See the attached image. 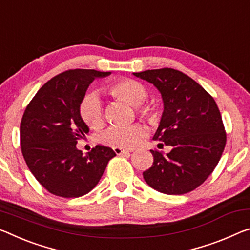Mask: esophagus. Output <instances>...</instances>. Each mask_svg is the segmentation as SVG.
Wrapping results in <instances>:
<instances>
[{
    "label": "esophagus",
    "mask_w": 250,
    "mask_h": 250,
    "mask_svg": "<svg viewBox=\"0 0 250 250\" xmlns=\"http://www.w3.org/2000/svg\"><path fill=\"white\" fill-rule=\"evenodd\" d=\"M113 150H114V152H116L117 154H130V152H131V150H125V149L117 148V146H114Z\"/></svg>",
    "instance_id": "esophagus-1"
}]
</instances>
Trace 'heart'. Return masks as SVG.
<instances>
[{
    "label": "heart",
    "mask_w": 250,
    "mask_h": 250,
    "mask_svg": "<svg viewBox=\"0 0 250 250\" xmlns=\"http://www.w3.org/2000/svg\"><path fill=\"white\" fill-rule=\"evenodd\" d=\"M108 92L119 100H124L134 105L139 116L146 120H152L156 111L150 104H145L148 92L140 82L120 79L111 82ZM80 116L90 128L98 129L104 125V108L96 93L88 94L80 104ZM146 136V129L140 124L131 125H113L102 134L101 141L104 145L117 148L132 149Z\"/></svg>",
    "instance_id": "1"
}]
</instances>
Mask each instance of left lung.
I'll return each mask as SVG.
<instances>
[{
	"label": "left lung",
	"mask_w": 250,
	"mask_h": 250,
	"mask_svg": "<svg viewBox=\"0 0 250 250\" xmlns=\"http://www.w3.org/2000/svg\"><path fill=\"white\" fill-rule=\"evenodd\" d=\"M156 86L164 101L153 139L171 146L164 154L150 150L153 164L145 181L157 191L184 195L211 175L226 146V131L216 101L203 86L180 71L164 68L133 73Z\"/></svg>",
	"instance_id": "obj_1"
}]
</instances>
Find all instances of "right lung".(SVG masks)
I'll list each match as a JSON object with an SVG mask.
<instances>
[{
	"instance_id": "obj_1",
	"label": "right lung",
	"mask_w": 250,
	"mask_h": 250,
	"mask_svg": "<svg viewBox=\"0 0 250 250\" xmlns=\"http://www.w3.org/2000/svg\"><path fill=\"white\" fill-rule=\"evenodd\" d=\"M111 72L74 69L55 75L27 104L20 125L23 158L30 171L52 195L77 198L90 192L116 152L97 146L83 154L78 140L89 132L80 104L96 78Z\"/></svg>"
}]
</instances>
